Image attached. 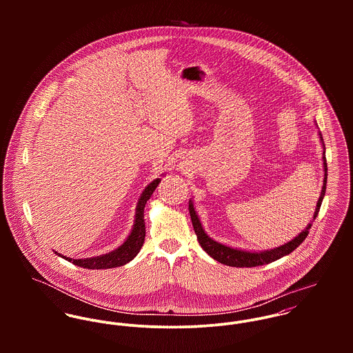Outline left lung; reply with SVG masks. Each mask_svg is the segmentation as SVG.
<instances>
[{
	"label": "left lung",
	"mask_w": 353,
	"mask_h": 353,
	"mask_svg": "<svg viewBox=\"0 0 353 353\" xmlns=\"http://www.w3.org/2000/svg\"><path fill=\"white\" fill-rule=\"evenodd\" d=\"M321 136V134H319ZM321 141L323 144V139L321 136ZM323 171H325V178H323V186H322V190H321V196H319V200L316 202V208H315V212H314V217L312 220L316 219L318 216V212H319V208H321V203L322 200L325 197V192H326V182H327V164H326V157H325V144H323ZM189 212H190V217H192V223H193V227H194V231H196V235H197V239H199V243L201 245L202 249L205 252H208L213 259L219 261L220 263L223 265H228V266H235V268H254V266H259V265H266V263H270L273 261H277L280 259L281 256L284 255H288L290 252H294L301 243H303V241L307 238L308 235V230L311 228V224H308L305 227V230L302 231L295 239L284 243L283 246H279L276 249H272V250H265V252H246V250H239V249H234V248H230V246H225V245H221L213 239H210L203 228H202L201 221L199 219V214L196 213V209H194V205L193 201L190 200L189 201Z\"/></svg>",
	"instance_id": "left-lung-1"
}]
</instances>
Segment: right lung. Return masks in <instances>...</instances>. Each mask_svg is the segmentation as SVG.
<instances>
[{"label":"right lung","mask_w":353,"mask_h":353,"mask_svg":"<svg viewBox=\"0 0 353 353\" xmlns=\"http://www.w3.org/2000/svg\"><path fill=\"white\" fill-rule=\"evenodd\" d=\"M160 178L152 181L151 183L144 189L140 200L137 202V208H136V220L133 224V230L130 232V235L128 236V239L114 252H107V254H101L98 256H91V258H83V259H74V258H69V256H63L59 252H55L59 256L65 258L66 261L84 268V269H110V268H117V266H122L128 262H130L139 252L141 250L143 245H144V239H145V221H144V208L145 203L151 199L154 189L157 188V185L160 183Z\"/></svg>","instance_id":"1"}]
</instances>
